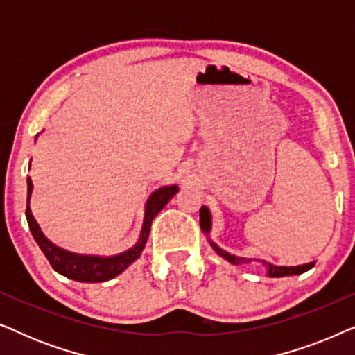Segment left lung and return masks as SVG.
<instances>
[{"mask_svg": "<svg viewBox=\"0 0 355 355\" xmlns=\"http://www.w3.org/2000/svg\"><path fill=\"white\" fill-rule=\"evenodd\" d=\"M200 227L202 231L205 232V234H208L211 230V215L210 211H208L207 207H202L200 208ZM208 242H210V245L213 247V250L216 252L218 255L223 257V259L230 261V263L232 265H242V263H250L252 259H244V257H236L232 254H227L226 250H223L221 247H218L215 242H213L211 239H208ZM266 266V270H268V275L270 278H281V276H293V275H302L304 271L310 270L313 266V263H307V265H299V266H276V265H271L268 263V261H261Z\"/></svg>", "mask_w": 355, "mask_h": 355, "instance_id": "left-lung-1", "label": "left lung"}]
</instances>
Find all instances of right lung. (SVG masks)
Wrapping results in <instances>:
<instances>
[{"label":"right lung","instance_id":"right-lung-1","mask_svg":"<svg viewBox=\"0 0 355 355\" xmlns=\"http://www.w3.org/2000/svg\"><path fill=\"white\" fill-rule=\"evenodd\" d=\"M32 179L27 178V223L31 227V232L33 239L40 247L43 254L50 261L53 270L58 273L66 276V278L80 281V283H103V281L113 279L114 276L123 273L128 266L135 261L142 254L145 244H147L148 234H150V226H152L153 218L162 211V208L176 196L179 191L178 186H164L155 191L152 196L148 197L147 203H145V216H144V225L142 232H140L139 241L135 242V245L130 247L123 254L113 255V257H95V255H79L67 252L61 247H56L53 242H50L43 234L40 226L33 218L28 202H31L32 196Z\"/></svg>","mask_w":355,"mask_h":355}]
</instances>
